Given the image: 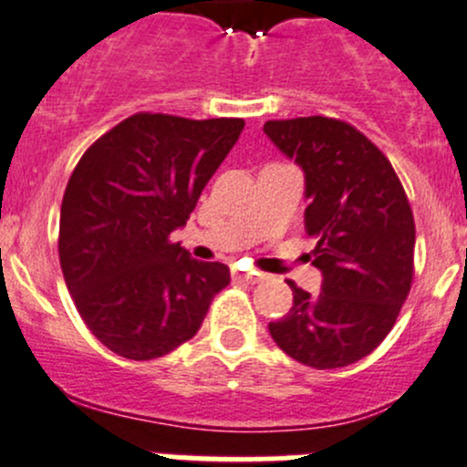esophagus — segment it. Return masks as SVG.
Returning a JSON list of instances; mask_svg holds the SVG:
<instances>
[{
  "label": "esophagus",
  "instance_id": "1",
  "mask_svg": "<svg viewBox=\"0 0 467 467\" xmlns=\"http://www.w3.org/2000/svg\"><path fill=\"white\" fill-rule=\"evenodd\" d=\"M264 275H259V272H245V270H237L234 267L233 270V281L237 283H259Z\"/></svg>",
  "mask_w": 467,
  "mask_h": 467
}]
</instances>
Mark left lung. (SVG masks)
<instances>
[{
    "instance_id": "1",
    "label": "left lung",
    "mask_w": 467,
    "mask_h": 467,
    "mask_svg": "<svg viewBox=\"0 0 467 467\" xmlns=\"http://www.w3.org/2000/svg\"><path fill=\"white\" fill-rule=\"evenodd\" d=\"M265 136L305 173V233L323 292L294 281L292 309L270 336L289 358L337 368L368 356L398 320L415 275V219L389 158L349 122L267 120Z\"/></svg>"
}]
</instances>
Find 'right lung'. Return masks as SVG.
Masks as SVG:
<instances>
[{"label":"right lung","mask_w":467,"mask_h":467,"mask_svg":"<svg viewBox=\"0 0 467 467\" xmlns=\"http://www.w3.org/2000/svg\"><path fill=\"white\" fill-rule=\"evenodd\" d=\"M241 118L133 114L100 136L69 175L58 223L63 278L88 329L116 356L155 360L191 340L223 264L171 241L239 140Z\"/></svg>","instance_id":"add662e5"}]
</instances>
